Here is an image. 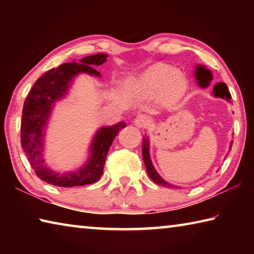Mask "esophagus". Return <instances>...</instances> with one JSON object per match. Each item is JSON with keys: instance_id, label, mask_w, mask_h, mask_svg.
Here are the masks:
<instances>
[{"instance_id": "obj_1", "label": "esophagus", "mask_w": 254, "mask_h": 254, "mask_svg": "<svg viewBox=\"0 0 254 254\" xmlns=\"http://www.w3.org/2000/svg\"><path fill=\"white\" fill-rule=\"evenodd\" d=\"M149 122H150V120H149V118L145 114L137 115V117L134 119V121H133V123H134V126L137 127H140V128L147 127L149 126Z\"/></svg>"}]
</instances>
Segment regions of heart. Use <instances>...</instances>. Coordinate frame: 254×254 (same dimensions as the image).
<instances>
[{"instance_id": "b5f03b06", "label": "heart", "mask_w": 254, "mask_h": 254, "mask_svg": "<svg viewBox=\"0 0 254 254\" xmlns=\"http://www.w3.org/2000/svg\"><path fill=\"white\" fill-rule=\"evenodd\" d=\"M137 91L145 96H158L166 92L170 96L178 97L186 88V79L179 71L166 65L150 68L136 81Z\"/></svg>"}]
</instances>
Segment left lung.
Masks as SVG:
<instances>
[{
	"mask_svg": "<svg viewBox=\"0 0 254 254\" xmlns=\"http://www.w3.org/2000/svg\"><path fill=\"white\" fill-rule=\"evenodd\" d=\"M195 77L199 80V83H201V86L207 87L210 83V80L213 79V74H212V71L207 69L206 67H204L203 65H197L196 70H195ZM213 95L215 97L224 98V100L231 103V94L229 92V88H227L226 84H224V83H217L214 86ZM232 144H233V141H231L229 150H231ZM142 157H143L145 168H147V173L149 175V177L152 179L153 183H156L157 185H160V186H165V187H175V188L177 187L169 183H167L165 179H162L161 176L157 173L156 169H154L152 161H151V158H150V139L147 134L143 135V137H142Z\"/></svg>",
	"mask_w": 254,
	"mask_h": 254,
	"instance_id": "8db88e82",
	"label": "left lung"
}]
</instances>
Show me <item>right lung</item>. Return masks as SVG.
Returning <instances> with one entry per match:
<instances>
[{
	"label": "right lung",
	"mask_w": 254,
	"mask_h": 254,
	"mask_svg": "<svg viewBox=\"0 0 254 254\" xmlns=\"http://www.w3.org/2000/svg\"><path fill=\"white\" fill-rule=\"evenodd\" d=\"M106 58V54H96L81 58L78 63H66L53 68L38 78L25 98L21 120V145L34 173L46 183L58 187H75L97 182L103 174L112 142L119 131L127 127L126 122H119L98 128L88 148L87 161L78 169L59 173L47 165L46 131L55 104L68 95L76 76L87 74L101 77L100 72L93 67L101 66Z\"/></svg>",
	"instance_id": "1"
}]
</instances>
